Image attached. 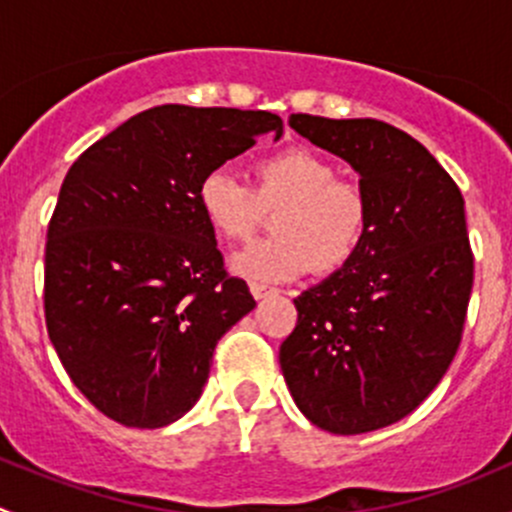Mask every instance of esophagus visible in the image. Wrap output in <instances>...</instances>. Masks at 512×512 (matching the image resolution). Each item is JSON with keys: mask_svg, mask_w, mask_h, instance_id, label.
<instances>
[{"mask_svg": "<svg viewBox=\"0 0 512 512\" xmlns=\"http://www.w3.org/2000/svg\"><path fill=\"white\" fill-rule=\"evenodd\" d=\"M250 292H252V297H255L257 302H260V299L272 297V294H277V289H275V287H267V285H260V282H252Z\"/></svg>", "mask_w": 512, "mask_h": 512, "instance_id": "esophagus-1", "label": "esophagus"}]
</instances>
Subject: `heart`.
Listing matches in <instances>:
<instances>
[{"mask_svg":"<svg viewBox=\"0 0 512 512\" xmlns=\"http://www.w3.org/2000/svg\"><path fill=\"white\" fill-rule=\"evenodd\" d=\"M255 188L232 170L213 168L198 185V208L223 240H247L265 210L282 208L277 237L235 252L230 270L252 282H289L312 267L334 272L349 265L369 227L361 188L337 180V168L307 148H285L255 163Z\"/></svg>","mask_w":512,"mask_h":512,"instance_id":"b5f03b06","label":"heart"}]
</instances>
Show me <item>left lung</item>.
I'll use <instances>...</instances> for the list:
<instances>
[{"instance_id":"8db88e82","label":"left lung","mask_w":512,"mask_h":512,"mask_svg":"<svg viewBox=\"0 0 512 512\" xmlns=\"http://www.w3.org/2000/svg\"><path fill=\"white\" fill-rule=\"evenodd\" d=\"M289 126L359 173L369 227L349 265L294 299L282 374L314 426L369 433L409 416L458 352L473 287L463 195L384 121L292 113Z\"/></svg>"}]
</instances>
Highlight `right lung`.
<instances>
[{
	"label": "right lung",
	"mask_w": 512,
	"mask_h": 512,
	"mask_svg": "<svg viewBox=\"0 0 512 512\" xmlns=\"http://www.w3.org/2000/svg\"><path fill=\"white\" fill-rule=\"evenodd\" d=\"M282 136L270 111L165 103L96 141L66 173L46 232L49 339L101 414L163 428L208 384L215 344L255 309L225 277L198 208L208 170Z\"/></svg>",
	"instance_id": "right-lung-1"
}]
</instances>
